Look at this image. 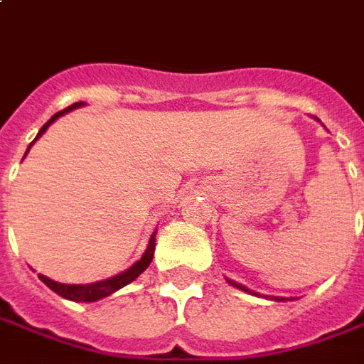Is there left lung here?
<instances>
[{
	"label": "left lung",
	"mask_w": 364,
	"mask_h": 364,
	"mask_svg": "<svg viewBox=\"0 0 364 364\" xmlns=\"http://www.w3.org/2000/svg\"><path fill=\"white\" fill-rule=\"evenodd\" d=\"M227 281H229V285L237 287V289H241V291H245V293H251V295H257L255 291H251V289H247V287L241 285V283H235V281H231V279H227ZM271 299H273V301H287L285 296H271Z\"/></svg>",
	"instance_id": "left-lung-1"
}]
</instances>
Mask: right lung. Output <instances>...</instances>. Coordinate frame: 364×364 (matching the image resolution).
<instances>
[{"label": "right lung", "mask_w": 364, "mask_h": 364, "mask_svg": "<svg viewBox=\"0 0 364 364\" xmlns=\"http://www.w3.org/2000/svg\"><path fill=\"white\" fill-rule=\"evenodd\" d=\"M83 105H85L83 101H77V103L69 105L68 109L55 113V115H53V117L47 121L46 125L39 129L36 139L29 143L26 155L29 153V149H31V145H33V143H36V141L46 133L47 127H49L53 121H58L61 115H65V113H69V111H73V109H79V107H83ZM26 155H23V157H26ZM155 233H157V231H155ZM155 233L151 235L149 245H147L145 253L141 255L139 261H135L129 269H125V271L119 273V275L109 277V279H103V281H97V283H87V285H65V283H58V281H53V279H49V277L46 275H39V279H41V281H43V283H46L53 293H58L59 296L69 299V301H75V303H93V301H99V299H103V296L113 295L115 291H119V289H123L125 285H129L131 281H135V279H137V277H139L141 273L151 265V259H153V253H155Z\"/></svg>", "instance_id": "add662e5"}]
</instances>
